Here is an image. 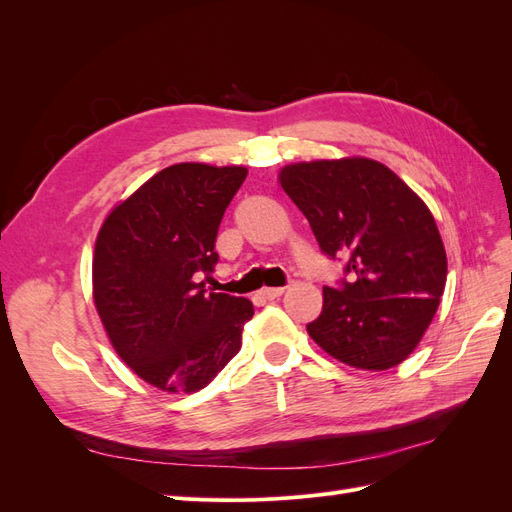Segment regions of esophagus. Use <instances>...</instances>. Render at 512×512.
<instances>
[{"instance_id": "obj_1", "label": "esophagus", "mask_w": 512, "mask_h": 512, "mask_svg": "<svg viewBox=\"0 0 512 512\" xmlns=\"http://www.w3.org/2000/svg\"><path fill=\"white\" fill-rule=\"evenodd\" d=\"M282 294H284V288L282 286H277V288H262L260 290V297L262 299H277V297H282Z\"/></svg>"}]
</instances>
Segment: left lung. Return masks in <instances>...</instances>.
<instances>
[{
    "mask_svg": "<svg viewBox=\"0 0 512 512\" xmlns=\"http://www.w3.org/2000/svg\"><path fill=\"white\" fill-rule=\"evenodd\" d=\"M280 181L320 252L344 262L335 286L322 288L309 337L350 367L382 371L408 359L446 284V252L427 205L367 158L290 164Z\"/></svg>",
    "mask_w": 512,
    "mask_h": 512,
    "instance_id": "left-lung-1",
    "label": "left lung"
}]
</instances>
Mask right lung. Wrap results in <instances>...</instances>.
Segmentation results:
<instances>
[{
    "instance_id": "right-lung-1",
    "label": "right lung",
    "mask_w": 512,
    "mask_h": 512,
    "mask_svg": "<svg viewBox=\"0 0 512 512\" xmlns=\"http://www.w3.org/2000/svg\"><path fill=\"white\" fill-rule=\"evenodd\" d=\"M243 166H168L100 228L94 301L117 354L166 393H194L241 350L254 316L243 297L209 292L215 239Z\"/></svg>"
}]
</instances>
